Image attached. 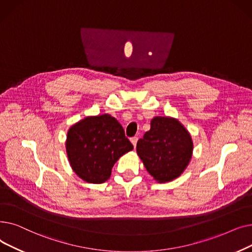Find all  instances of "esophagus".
I'll return each mask as SVG.
<instances>
[{"label":"esophagus","instance_id":"1","mask_svg":"<svg viewBox=\"0 0 252 252\" xmlns=\"http://www.w3.org/2000/svg\"><path fill=\"white\" fill-rule=\"evenodd\" d=\"M130 141H131V143H132V145H133V147L135 148V147H136V143H137V137L130 138Z\"/></svg>","mask_w":252,"mask_h":252}]
</instances>
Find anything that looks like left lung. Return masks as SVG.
<instances>
[{
    "instance_id": "obj_1",
    "label": "left lung",
    "mask_w": 252,
    "mask_h": 252,
    "mask_svg": "<svg viewBox=\"0 0 252 252\" xmlns=\"http://www.w3.org/2000/svg\"><path fill=\"white\" fill-rule=\"evenodd\" d=\"M188 129L173 117H154L151 129L137 141L136 152L156 182L168 183L181 176L193 156Z\"/></svg>"
}]
</instances>
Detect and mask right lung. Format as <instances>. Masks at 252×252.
Instances as JSON below:
<instances>
[{"mask_svg":"<svg viewBox=\"0 0 252 252\" xmlns=\"http://www.w3.org/2000/svg\"><path fill=\"white\" fill-rule=\"evenodd\" d=\"M65 150L71 169L84 182L102 184L115 163L133 146L117 119L109 114L88 116L67 130Z\"/></svg>","mask_w":252,"mask_h":252,"instance_id":"right-lung-1","label":"right lung"}]
</instances>
